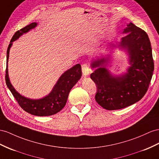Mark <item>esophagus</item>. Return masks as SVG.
Returning a JSON list of instances; mask_svg holds the SVG:
<instances>
[{
	"label": "esophagus",
	"instance_id": "1",
	"mask_svg": "<svg viewBox=\"0 0 159 159\" xmlns=\"http://www.w3.org/2000/svg\"><path fill=\"white\" fill-rule=\"evenodd\" d=\"M82 72L84 76H87L89 75V73H90V70H89V67L88 64H83L82 65Z\"/></svg>",
	"mask_w": 159,
	"mask_h": 159
}]
</instances>
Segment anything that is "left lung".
I'll list each match as a JSON object with an SVG mask.
<instances>
[{
  "label": "left lung",
  "instance_id": "1",
  "mask_svg": "<svg viewBox=\"0 0 159 159\" xmlns=\"http://www.w3.org/2000/svg\"><path fill=\"white\" fill-rule=\"evenodd\" d=\"M123 33L125 35L119 46L129 54L130 66L127 73L113 76L105 66L107 58L91 62V68H95L90 76L97 88L95 100L107 110L123 109L140 101L148 90L154 71L151 44L147 34L132 23L128 24Z\"/></svg>",
  "mask_w": 159,
  "mask_h": 159
}]
</instances>
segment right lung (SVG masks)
Wrapping results in <instances>:
<instances>
[{
    "instance_id": "add662e5",
    "label": "right lung",
    "mask_w": 159,
    "mask_h": 159,
    "mask_svg": "<svg viewBox=\"0 0 159 159\" xmlns=\"http://www.w3.org/2000/svg\"><path fill=\"white\" fill-rule=\"evenodd\" d=\"M37 26V23H32L30 25L17 31L11 40L7 52V68L5 80L8 88L12 93L17 103L24 111L34 116H49L54 115L62 110L66 103L68 94L72 88L78 82L82 75L80 64L68 69L62 75L58 82L53 87L52 91L42 99H31L20 95L11 84L8 75V60L9 56V50L14 41L17 40L23 34L34 29Z\"/></svg>"
}]
</instances>
